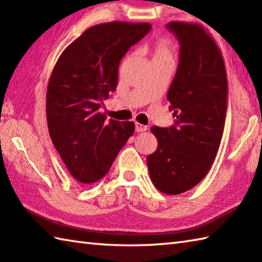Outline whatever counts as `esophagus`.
Segmentation results:
<instances>
[{"mask_svg": "<svg viewBox=\"0 0 262 262\" xmlns=\"http://www.w3.org/2000/svg\"><path fill=\"white\" fill-rule=\"evenodd\" d=\"M147 128L148 127L146 125H143V124L136 123V132H144V131L147 130Z\"/></svg>", "mask_w": 262, "mask_h": 262, "instance_id": "obj_1", "label": "esophagus"}]
</instances>
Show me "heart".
I'll use <instances>...</instances> for the list:
<instances>
[{
  "instance_id": "obj_1",
  "label": "heart",
  "mask_w": 262,
  "mask_h": 262,
  "mask_svg": "<svg viewBox=\"0 0 262 262\" xmlns=\"http://www.w3.org/2000/svg\"><path fill=\"white\" fill-rule=\"evenodd\" d=\"M152 62H175V54L170 41L166 38L155 40L150 46Z\"/></svg>"
}]
</instances>
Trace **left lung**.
Returning <instances> with one entry per match:
<instances>
[{"label":"left lung","mask_w":262,"mask_h":262,"mask_svg":"<svg viewBox=\"0 0 262 262\" xmlns=\"http://www.w3.org/2000/svg\"><path fill=\"white\" fill-rule=\"evenodd\" d=\"M181 43L180 64L167 99L175 124L152 126L158 148L147 157L153 184L164 194L191 190L207 175L221 143L228 80L219 46L200 24L170 21Z\"/></svg>","instance_id":"obj_1"}]
</instances>
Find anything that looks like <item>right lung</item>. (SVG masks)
Returning a JSON list of instances; mask_svg holds the SVG:
<instances>
[{"label": "right lung", "mask_w": 262, "mask_h": 262, "mask_svg": "<svg viewBox=\"0 0 262 262\" xmlns=\"http://www.w3.org/2000/svg\"><path fill=\"white\" fill-rule=\"evenodd\" d=\"M150 27L116 20L94 25L55 64L46 99L48 130L68 170L80 183L93 184L107 175L134 135V122H108L100 107L116 90L121 59Z\"/></svg>", "instance_id": "add662e5"}]
</instances>
